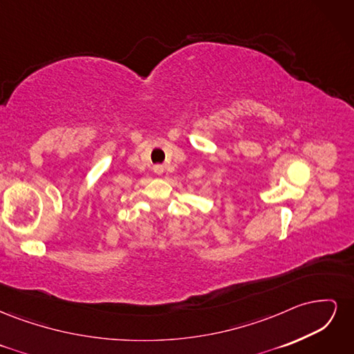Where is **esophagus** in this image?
<instances>
[{"label":"esophagus","instance_id":"1","mask_svg":"<svg viewBox=\"0 0 354 354\" xmlns=\"http://www.w3.org/2000/svg\"><path fill=\"white\" fill-rule=\"evenodd\" d=\"M156 169H158V171H162V167H160V165H158V167H156Z\"/></svg>","mask_w":354,"mask_h":354}]
</instances>
